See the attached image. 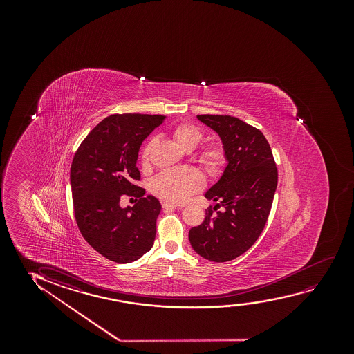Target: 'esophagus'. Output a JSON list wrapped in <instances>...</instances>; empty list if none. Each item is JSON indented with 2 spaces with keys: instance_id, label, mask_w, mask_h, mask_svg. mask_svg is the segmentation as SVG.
Instances as JSON below:
<instances>
[{
  "instance_id": "obj_1",
  "label": "esophagus",
  "mask_w": 354,
  "mask_h": 354,
  "mask_svg": "<svg viewBox=\"0 0 354 354\" xmlns=\"http://www.w3.org/2000/svg\"><path fill=\"white\" fill-rule=\"evenodd\" d=\"M176 207H178L176 204L170 203V202H165V203L162 204L163 210H171V209H175Z\"/></svg>"
}]
</instances>
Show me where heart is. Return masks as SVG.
<instances>
[{
  "mask_svg": "<svg viewBox=\"0 0 354 354\" xmlns=\"http://www.w3.org/2000/svg\"><path fill=\"white\" fill-rule=\"evenodd\" d=\"M170 136L180 149L192 151L201 144L203 139V131L191 123H180L170 131ZM153 144V140L149 141L142 150L141 160L144 165L149 162ZM199 160L209 171L216 173L225 165L226 156L221 146L218 144H210L201 150ZM203 186V176L198 170L180 168L165 170L163 173H160L152 181L151 189L153 194L160 196V198L167 199L170 202H184L191 194L198 192Z\"/></svg>",
  "mask_w": 354,
  "mask_h": 354,
  "instance_id": "obj_1",
  "label": "heart"
}]
</instances>
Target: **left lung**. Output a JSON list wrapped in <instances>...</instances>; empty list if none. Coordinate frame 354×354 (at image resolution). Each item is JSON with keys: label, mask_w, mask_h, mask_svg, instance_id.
Returning a JSON list of instances; mask_svg holds the SVG:
<instances>
[{"label": "left lung", "mask_w": 354, "mask_h": 354, "mask_svg": "<svg viewBox=\"0 0 354 354\" xmlns=\"http://www.w3.org/2000/svg\"><path fill=\"white\" fill-rule=\"evenodd\" d=\"M223 142L227 165L204 194L216 202L203 223L189 230L194 252L209 261L226 262L247 252L261 234L271 212L278 171L261 131L237 117L198 115Z\"/></svg>", "instance_id": "8db88e82"}]
</instances>
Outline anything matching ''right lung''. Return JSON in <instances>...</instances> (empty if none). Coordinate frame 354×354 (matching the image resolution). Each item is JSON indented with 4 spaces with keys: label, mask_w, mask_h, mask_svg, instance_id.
<instances>
[{
    "label": "right lung",
    "mask_w": 354,
    "mask_h": 354,
    "mask_svg": "<svg viewBox=\"0 0 354 354\" xmlns=\"http://www.w3.org/2000/svg\"><path fill=\"white\" fill-rule=\"evenodd\" d=\"M165 120L160 115H111L86 136L73 157L70 184L78 228L93 249L117 263L136 261L155 242L160 203L136 186V160L142 141ZM123 194L140 199L122 209Z\"/></svg>",
    "instance_id": "add662e5"
}]
</instances>
